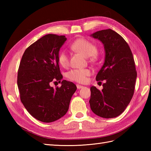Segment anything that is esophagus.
<instances>
[{"label":"esophagus","instance_id":"1","mask_svg":"<svg viewBox=\"0 0 151 151\" xmlns=\"http://www.w3.org/2000/svg\"><path fill=\"white\" fill-rule=\"evenodd\" d=\"M76 87H77V89H81V88H84V86H81V85H79V84H77V85H76Z\"/></svg>","mask_w":151,"mask_h":151}]
</instances>
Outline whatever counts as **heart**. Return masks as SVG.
<instances>
[{
	"label": "heart",
	"mask_w": 151,
	"mask_h": 151,
	"mask_svg": "<svg viewBox=\"0 0 151 151\" xmlns=\"http://www.w3.org/2000/svg\"><path fill=\"white\" fill-rule=\"evenodd\" d=\"M71 48L76 52L81 53L86 57L92 56L96 58L97 47L94 43L84 38H80L75 40L71 45ZM58 62L60 65L65 67L69 63L68 54L65 50H62L58 55ZM91 70L88 69H73L67 74L69 79L79 83H85L87 81V77L90 75Z\"/></svg>",
	"instance_id": "1"
}]
</instances>
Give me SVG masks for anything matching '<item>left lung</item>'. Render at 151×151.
<instances>
[{
	"mask_svg": "<svg viewBox=\"0 0 151 151\" xmlns=\"http://www.w3.org/2000/svg\"><path fill=\"white\" fill-rule=\"evenodd\" d=\"M91 37L103 44L105 58L96 81H106L103 89L91 86L89 104L99 117L114 118L121 115L134 95L137 78L135 63L129 45L123 37L111 29L102 30Z\"/></svg>",
	"mask_w": 151,
	"mask_h": 151,
	"instance_id": "obj_1",
	"label": "left lung"
}]
</instances>
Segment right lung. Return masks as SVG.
I'll return each mask as SVG.
<instances>
[{
  "label": "right lung",
  "mask_w": 151,
  "mask_h": 151,
  "mask_svg": "<svg viewBox=\"0 0 151 151\" xmlns=\"http://www.w3.org/2000/svg\"><path fill=\"white\" fill-rule=\"evenodd\" d=\"M66 40L65 36L45 35L25 50L19 65L17 86L21 101L32 116L44 123L65 115L76 90L75 84L65 80L60 88L54 89L50 85L63 78L58 55Z\"/></svg>",
  "instance_id": "right-lung-1"
}]
</instances>
